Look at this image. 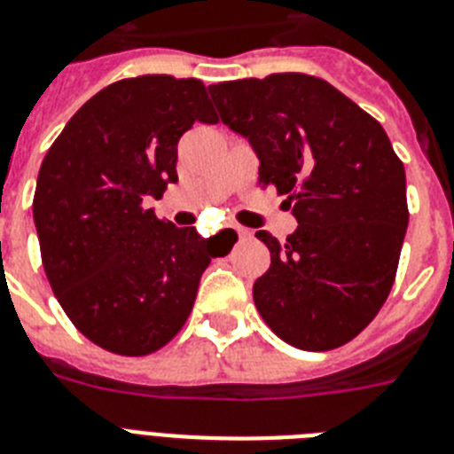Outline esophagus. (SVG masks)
I'll return each instance as SVG.
<instances>
[{"label":"esophagus","mask_w":454,"mask_h":454,"mask_svg":"<svg viewBox=\"0 0 454 454\" xmlns=\"http://www.w3.org/2000/svg\"><path fill=\"white\" fill-rule=\"evenodd\" d=\"M233 231H235V233H238V238H239V239H245V238H249V231H247V228H239V226H233Z\"/></svg>","instance_id":"obj_1"}]
</instances>
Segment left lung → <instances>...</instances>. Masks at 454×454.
Listing matches in <instances>:
<instances>
[{"label":"left lung","mask_w":454,"mask_h":454,"mask_svg":"<svg viewBox=\"0 0 454 454\" xmlns=\"http://www.w3.org/2000/svg\"><path fill=\"white\" fill-rule=\"evenodd\" d=\"M221 121L256 152L258 184L298 219L286 242L265 231L258 314L302 350L346 344L372 323L397 274L409 226L406 173L379 121L330 82L272 74L209 85Z\"/></svg>","instance_id":"1"}]
</instances>
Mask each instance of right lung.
I'll use <instances>...</instances> for the list:
<instances>
[{
	"label": "right lung",
	"mask_w": 454,
	"mask_h": 454,
	"mask_svg": "<svg viewBox=\"0 0 454 454\" xmlns=\"http://www.w3.org/2000/svg\"><path fill=\"white\" fill-rule=\"evenodd\" d=\"M193 121H216L200 80H120L67 121L41 163L32 207L45 277L80 333L117 356L168 344L219 256L212 238L145 207L177 182V143Z\"/></svg>",
	"instance_id": "add662e5"
}]
</instances>
